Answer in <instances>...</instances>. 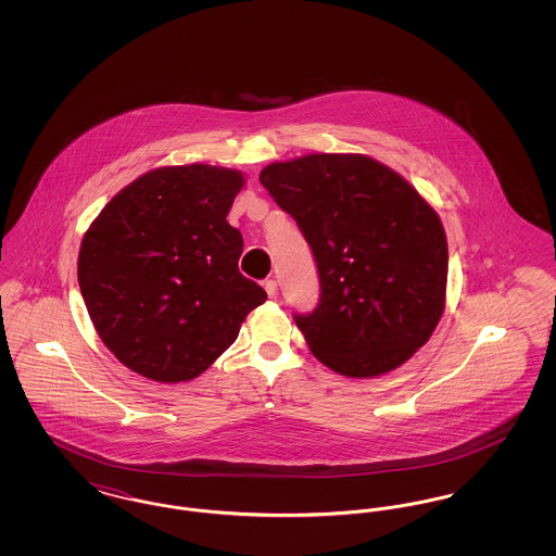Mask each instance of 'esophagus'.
<instances>
[{
	"label": "esophagus",
	"mask_w": 556,
	"mask_h": 556,
	"mask_svg": "<svg viewBox=\"0 0 556 556\" xmlns=\"http://www.w3.org/2000/svg\"><path fill=\"white\" fill-rule=\"evenodd\" d=\"M265 290L270 300H277V295H279V286H277V281H275V279H266Z\"/></svg>",
	"instance_id": "esophagus-1"
}]
</instances>
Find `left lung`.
<instances>
[{
  "mask_svg": "<svg viewBox=\"0 0 556 556\" xmlns=\"http://www.w3.org/2000/svg\"><path fill=\"white\" fill-rule=\"evenodd\" d=\"M261 184L313 248L320 302L295 325L318 361L377 377L427 344L446 308L448 241L435 208L365 154L273 162Z\"/></svg>",
  "mask_w": 556,
  "mask_h": 556,
  "instance_id": "1",
  "label": "left lung"
}]
</instances>
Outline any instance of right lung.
<instances>
[{"instance_id": "right-lung-1", "label": "right lung", "mask_w": 556, "mask_h": 556, "mask_svg": "<svg viewBox=\"0 0 556 556\" xmlns=\"http://www.w3.org/2000/svg\"><path fill=\"white\" fill-rule=\"evenodd\" d=\"M241 170L160 166L123 187L80 241L79 288L108 350L160 383L198 377L236 342L266 291L239 273L227 223Z\"/></svg>"}]
</instances>
